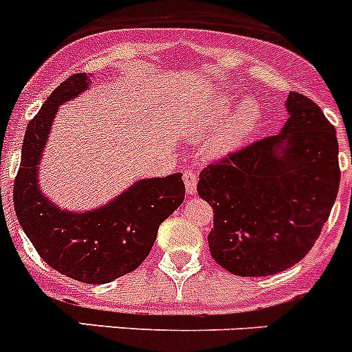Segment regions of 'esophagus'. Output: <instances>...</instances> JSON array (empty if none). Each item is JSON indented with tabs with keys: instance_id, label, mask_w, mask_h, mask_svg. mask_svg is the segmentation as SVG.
I'll return each instance as SVG.
<instances>
[{
	"instance_id": "obj_1",
	"label": "esophagus",
	"mask_w": 352,
	"mask_h": 352,
	"mask_svg": "<svg viewBox=\"0 0 352 352\" xmlns=\"http://www.w3.org/2000/svg\"><path fill=\"white\" fill-rule=\"evenodd\" d=\"M183 182H185V186H186V192L188 194H195V190H197V176H195V173L192 169H185L183 170Z\"/></svg>"
}]
</instances>
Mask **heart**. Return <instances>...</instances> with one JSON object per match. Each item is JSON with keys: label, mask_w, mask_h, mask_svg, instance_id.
I'll use <instances>...</instances> for the list:
<instances>
[{"label": "heart", "mask_w": 352, "mask_h": 352, "mask_svg": "<svg viewBox=\"0 0 352 352\" xmlns=\"http://www.w3.org/2000/svg\"><path fill=\"white\" fill-rule=\"evenodd\" d=\"M234 107H238V111L227 120V123L222 126L220 133L214 139V153L226 155L243 144L245 139L254 132L257 121H259V109L254 102L234 100V98L223 96V98L214 100L204 111L201 126L206 130H213L214 126L220 125L226 120L227 114L231 113Z\"/></svg>", "instance_id": "1"}]
</instances>
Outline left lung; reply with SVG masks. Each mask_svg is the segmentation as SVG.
I'll return each instance as SVG.
<instances>
[{
    "mask_svg": "<svg viewBox=\"0 0 352 352\" xmlns=\"http://www.w3.org/2000/svg\"><path fill=\"white\" fill-rule=\"evenodd\" d=\"M282 132L213 162L197 192L213 208L211 257L238 276H268L303 259L340 183L338 141L321 107L289 93Z\"/></svg>",
    "mask_w": 352,
    "mask_h": 352,
    "instance_id": "obj_1",
    "label": "left lung"
}]
</instances>
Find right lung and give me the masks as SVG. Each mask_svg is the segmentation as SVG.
<instances>
[{
  "instance_id": "1",
  "label": "right lung",
  "mask_w": 352,
  "mask_h": 352,
  "mask_svg": "<svg viewBox=\"0 0 352 352\" xmlns=\"http://www.w3.org/2000/svg\"><path fill=\"white\" fill-rule=\"evenodd\" d=\"M91 84L74 74L51 93L28 125L14 206L23 231L56 272L84 284H107L133 272L148 257L158 227L185 199L182 173L135 182L111 203L93 211L61 210L42 194L38 164L58 107Z\"/></svg>"
}]
</instances>
